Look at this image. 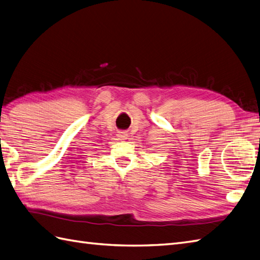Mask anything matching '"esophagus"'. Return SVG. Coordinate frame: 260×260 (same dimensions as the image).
Listing matches in <instances>:
<instances>
[{
	"mask_svg": "<svg viewBox=\"0 0 260 260\" xmlns=\"http://www.w3.org/2000/svg\"><path fill=\"white\" fill-rule=\"evenodd\" d=\"M118 137H119L120 140H125L126 137H128V134H126V131L121 130V131L118 132Z\"/></svg>",
	"mask_w": 260,
	"mask_h": 260,
	"instance_id": "1",
	"label": "esophagus"
}]
</instances>
